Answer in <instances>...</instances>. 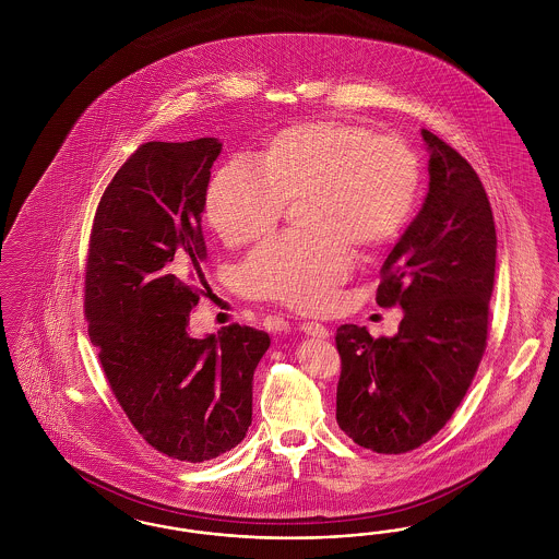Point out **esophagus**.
Listing matches in <instances>:
<instances>
[{
    "mask_svg": "<svg viewBox=\"0 0 559 559\" xmlns=\"http://www.w3.org/2000/svg\"><path fill=\"white\" fill-rule=\"evenodd\" d=\"M299 331L308 337H319V340H326L329 337V329L320 322H301Z\"/></svg>",
    "mask_w": 559,
    "mask_h": 559,
    "instance_id": "esophagus-1",
    "label": "esophagus"
}]
</instances>
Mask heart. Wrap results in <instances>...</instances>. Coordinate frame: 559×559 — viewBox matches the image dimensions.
I'll return each mask as SVG.
<instances>
[{
	"instance_id": "b5f03b06",
	"label": "heart",
	"mask_w": 559,
	"mask_h": 559,
	"mask_svg": "<svg viewBox=\"0 0 559 559\" xmlns=\"http://www.w3.org/2000/svg\"><path fill=\"white\" fill-rule=\"evenodd\" d=\"M421 165L394 135L319 119L272 135L253 163L215 171L205 215L215 235L240 247L270 235L287 203L301 201L299 226L260 245L239 270L242 293L299 310L324 308L352 272V247L394 239L415 210Z\"/></svg>"
}]
</instances>
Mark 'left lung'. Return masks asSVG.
Returning a JSON list of instances; mask_svg holds the SVG:
<instances>
[{"label":"left lung","mask_w":559,"mask_h":559,"mask_svg":"<svg viewBox=\"0 0 559 559\" xmlns=\"http://www.w3.org/2000/svg\"><path fill=\"white\" fill-rule=\"evenodd\" d=\"M429 190L381 267L377 304L400 306L394 337L342 324L337 424L365 449L400 454L426 444L461 404L478 371L495 287L497 233L474 167L436 133Z\"/></svg>","instance_id":"obj_1"}]
</instances>
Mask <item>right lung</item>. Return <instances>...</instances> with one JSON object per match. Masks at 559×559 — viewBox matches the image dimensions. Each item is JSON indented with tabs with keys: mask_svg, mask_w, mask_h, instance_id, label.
I'll list each match as a JSON object with an SVG mask.
<instances>
[{
	"mask_svg": "<svg viewBox=\"0 0 559 559\" xmlns=\"http://www.w3.org/2000/svg\"><path fill=\"white\" fill-rule=\"evenodd\" d=\"M217 138L146 142L110 180L85 267V319L110 390L138 433L171 459L203 463L251 426L264 331L230 324L194 340L201 230Z\"/></svg>",
	"mask_w": 559,
	"mask_h": 559,
	"instance_id": "1",
	"label": "right lung"
}]
</instances>
